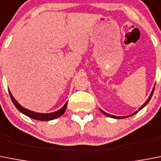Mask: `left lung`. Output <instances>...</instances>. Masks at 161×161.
Segmentation results:
<instances>
[{
    "instance_id": "8db88e82",
    "label": "left lung",
    "mask_w": 161,
    "mask_h": 161,
    "mask_svg": "<svg viewBox=\"0 0 161 161\" xmlns=\"http://www.w3.org/2000/svg\"><path fill=\"white\" fill-rule=\"evenodd\" d=\"M154 89H155V87H154V88H153V90H152V93H151V95H150V97H148V99L147 100V101H146L145 103L143 104L142 106L141 107L139 108V109H138V110H137V111H135L134 113H133V114H130V115H129V116H114V115H111V114H107V113H106V112H104L103 110H101V111L102 112V113H103V114H106V116H108V117H110V118H114V119H124V118H128V117H129V116H132V115H133V114H137V112L139 111V110H141L142 109V108L144 107V106H145L146 105H147V104L148 103V102H149V101H150V100H151V98H152V95H153V92H154Z\"/></svg>"
}]
</instances>
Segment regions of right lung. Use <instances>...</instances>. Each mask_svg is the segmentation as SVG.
<instances>
[{"mask_svg":"<svg viewBox=\"0 0 161 161\" xmlns=\"http://www.w3.org/2000/svg\"><path fill=\"white\" fill-rule=\"evenodd\" d=\"M9 96H10V98H11L12 101H13V103L14 105L15 106V107L19 110L21 113H23L25 115L28 116L29 118H32V119H37V120H41V121H48V120H52V119H57L59 117L62 115V114H64V111L66 110V107H67V104L68 102H66L65 105H64L63 107L60 109V110H57V111L55 112H52V113H48V114H42V113H37V112H33V111H31V110H28L26 108L23 107L19 105V104L16 101V100L14 99L13 96L11 95V93L9 91Z\"/></svg>","mask_w":161,"mask_h":161,"instance_id":"add662e5","label":"right lung"}]
</instances>
